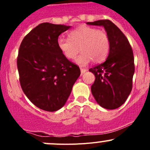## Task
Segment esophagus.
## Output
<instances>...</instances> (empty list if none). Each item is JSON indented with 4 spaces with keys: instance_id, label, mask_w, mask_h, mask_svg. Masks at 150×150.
Returning a JSON list of instances; mask_svg holds the SVG:
<instances>
[{
    "instance_id": "1",
    "label": "esophagus",
    "mask_w": 150,
    "mask_h": 150,
    "mask_svg": "<svg viewBox=\"0 0 150 150\" xmlns=\"http://www.w3.org/2000/svg\"><path fill=\"white\" fill-rule=\"evenodd\" d=\"M87 71V69H84V68H81V74H83L85 72Z\"/></svg>"
}]
</instances>
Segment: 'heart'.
Segmentation results:
<instances>
[{"instance_id":"1","label":"heart","mask_w":150,"mask_h":150,"mask_svg":"<svg viewBox=\"0 0 150 150\" xmlns=\"http://www.w3.org/2000/svg\"><path fill=\"white\" fill-rule=\"evenodd\" d=\"M57 45L68 59H75L81 50L82 53L75 62L86 66L92 60L101 62L105 59L110 50V39L104 30L83 25L69 32V38H59Z\"/></svg>"}]
</instances>
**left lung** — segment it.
I'll use <instances>...</instances> for the list:
<instances>
[{"label": "left lung", "instance_id": "left-lung-1", "mask_svg": "<svg viewBox=\"0 0 150 150\" xmlns=\"http://www.w3.org/2000/svg\"><path fill=\"white\" fill-rule=\"evenodd\" d=\"M102 26L110 39V51L103 63L89 69L95 75L91 93L101 107L118 108L126 101L132 90L134 59L132 48L125 35L108 19L87 22Z\"/></svg>", "mask_w": 150, "mask_h": 150}]
</instances>
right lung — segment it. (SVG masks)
<instances>
[{"label": "right lung", "instance_id": "add662e5", "mask_svg": "<svg viewBox=\"0 0 150 150\" xmlns=\"http://www.w3.org/2000/svg\"><path fill=\"white\" fill-rule=\"evenodd\" d=\"M70 26L44 22L32 30L21 43L17 68L22 91L41 110L61 109L81 75L79 67L69 62L57 45L59 35Z\"/></svg>", "mask_w": 150, "mask_h": 150}]
</instances>
